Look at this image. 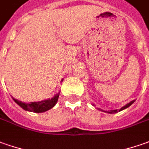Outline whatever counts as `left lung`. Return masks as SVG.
<instances>
[{
  "label": "left lung",
  "instance_id": "obj_1",
  "mask_svg": "<svg viewBox=\"0 0 149 149\" xmlns=\"http://www.w3.org/2000/svg\"><path fill=\"white\" fill-rule=\"evenodd\" d=\"M134 102V100H132V101H130V103H129V104H125V106H124V107H122V108H121V109H119V110H117V109H116V110H110L109 112H107V111H104V112H105V113H117L118 111L120 112V111H121V110H123V109H127V108H128V107H130V105H131V104H133ZM93 105L95 106V104H93ZM102 111H103V110H102Z\"/></svg>",
  "mask_w": 149,
  "mask_h": 149
}]
</instances>
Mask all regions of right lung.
I'll return each instance as SVG.
<instances>
[{"mask_svg": "<svg viewBox=\"0 0 149 149\" xmlns=\"http://www.w3.org/2000/svg\"><path fill=\"white\" fill-rule=\"evenodd\" d=\"M58 96H59V94H56L51 99L42 100L40 102H32V103H28V104L23 103L22 101H19V100H15L14 98H13V100L16 104L26 111L33 112V113H44L45 111L52 109L56 104Z\"/></svg>", "mask_w": 149, "mask_h": 149, "instance_id": "1", "label": "right lung"}]
</instances>
